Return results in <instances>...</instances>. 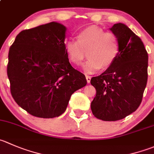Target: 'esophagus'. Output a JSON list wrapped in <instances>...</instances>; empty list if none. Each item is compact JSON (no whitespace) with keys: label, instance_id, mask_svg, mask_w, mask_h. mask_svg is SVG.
<instances>
[{"label":"esophagus","instance_id":"1","mask_svg":"<svg viewBox=\"0 0 154 154\" xmlns=\"http://www.w3.org/2000/svg\"><path fill=\"white\" fill-rule=\"evenodd\" d=\"M86 81H87V83H90V81H91V77H90V76L86 75Z\"/></svg>","mask_w":154,"mask_h":154}]
</instances>
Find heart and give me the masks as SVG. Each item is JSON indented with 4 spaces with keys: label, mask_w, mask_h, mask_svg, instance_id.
<instances>
[{
    "label": "heart",
    "mask_w": 154,
    "mask_h": 154,
    "mask_svg": "<svg viewBox=\"0 0 154 154\" xmlns=\"http://www.w3.org/2000/svg\"><path fill=\"white\" fill-rule=\"evenodd\" d=\"M77 41L69 39L65 42L68 59L74 65H80L84 59L85 51L89 59L82 65L86 74L96 72L102 67H110L120 53L118 38L111 32H105L98 26H89L77 34Z\"/></svg>",
    "instance_id": "b5f03b06"
}]
</instances>
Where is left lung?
<instances>
[{
	"label": "left lung",
	"mask_w": 154,
	"mask_h": 154,
	"mask_svg": "<svg viewBox=\"0 0 154 154\" xmlns=\"http://www.w3.org/2000/svg\"><path fill=\"white\" fill-rule=\"evenodd\" d=\"M110 30L118 38L120 53L104 72L91 79L96 89L91 109L99 120L117 121L141 104L147 81L148 55L140 37L127 25L114 24Z\"/></svg>",
	"instance_id": "obj_1"
}]
</instances>
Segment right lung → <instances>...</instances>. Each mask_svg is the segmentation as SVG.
Masks as SVG:
<instances>
[{
    "label": "right lung",
    "mask_w": 154,
    "mask_h": 154,
    "mask_svg": "<svg viewBox=\"0 0 154 154\" xmlns=\"http://www.w3.org/2000/svg\"><path fill=\"white\" fill-rule=\"evenodd\" d=\"M66 30L56 22L24 30L9 50L7 76L12 96L34 117L60 116L71 95L87 83L65 53Z\"/></svg>",
    "instance_id": "obj_1"
}]
</instances>
